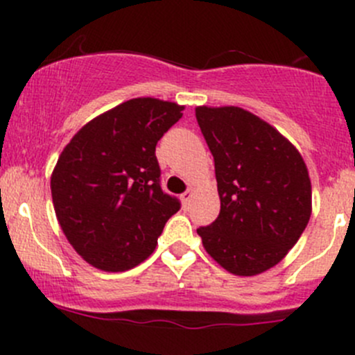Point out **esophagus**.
<instances>
[{"mask_svg":"<svg viewBox=\"0 0 355 355\" xmlns=\"http://www.w3.org/2000/svg\"><path fill=\"white\" fill-rule=\"evenodd\" d=\"M182 199V204H184V207H189V204H191V199H192V191H185L184 194L180 196Z\"/></svg>","mask_w":355,"mask_h":355,"instance_id":"obj_1","label":"esophagus"}]
</instances>
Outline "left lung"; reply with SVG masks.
Masks as SVG:
<instances>
[{"mask_svg":"<svg viewBox=\"0 0 355 355\" xmlns=\"http://www.w3.org/2000/svg\"><path fill=\"white\" fill-rule=\"evenodd\" d=\"M214 157L221 209L199 227L204 249L239 277H252L280 263L311 218L306 163L277 130L237 106L196 108Z\"/></svg>","mask_w":355,"mask_h":355,"instance_id":"left-lung-1","label":"left lung"}]
</instances>
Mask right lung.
<instances>
[{
    "label": "right lung",
    "mask_w": 355,
    "mask_h": 355,
    "mask_svg": "<svg viewBox=\"0 0 355 355\" xmlns=\"http://www.w3.org/2000/svg\"><path fill=\"white\" fill-rule=\"evenodd\" d=\"M184 106L137 98L73 135L51 175L56 218L73 249L103 271L148 259L180 200L161 189L156 144Z\"/></svg>",
    "instance_id": "right-lung-1"
}]
</instances>
